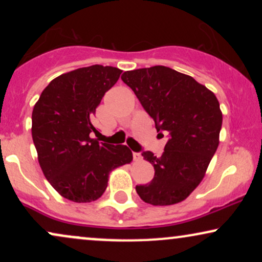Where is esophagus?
Listing matches in <instances>:
<instances>
[{
    "label": "esophagus",
    "instance_id": "obj_1",
    "mask_svg": "<svg viewBox=\"0 0 262 262\" xmlns=\"http://www.w3.org/2000/svg\"><path fill=\"white\" fill-rule=\"evenodd\" d=\"M133 159L135 161H140L141 160L140 152H133Z\"/></svg>",
    "mask_w": 262,
    "mask_h": 262
}]
</instances>
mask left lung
<instances>
[{
  "label": "left lung",
  "mask_w": 262,
  "mask_h": 262,
  "mask_svg": "<svg viewBox=\"0 0 262 262\" xmlns=\"http://www.w3.org/2000/svg\"><path fill=\"white\" fill-rule=\"evenodd\" d=\"M122 80L154 119L159 134H167L161 156L141 152L155 175L138 185L137 193L152 206L181 202L202 181L217 151L223 121L217 97L193 77L167 66L125 71Z\"/></svg>",
  "instance_id": "obj_1"
}]
</instances>
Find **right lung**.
Returning <instances> with one entry per match:
<instances>
[{
	"mask_svg": "<svg viewBox=\"0 0 262 262\" xmlns=\"http://www.w3.org/2000/svg\"><path fill=\"white\" fill-rule=\"evenodd\" d=\"M122 70L92 65L62 74L41 92L32 113V137L44 176L62 197L77 203L100 198L113 169L129 164L125 145L98 143L96 108Z\"/></svg>",
	"mask_w": 262,
	"mask_h": 262,
	"instance_id": "1",
	"label": "right lung"
}]
</instances>
